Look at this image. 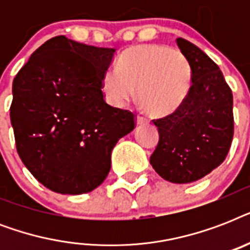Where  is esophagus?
I'll use <instances>...</instances> for the list:
<instances>
[{
  "instance_id": "esophagus-1",
  "label": "esophagus",
  "mask_w": 250,
  "mask_h": 250,
  "mask_svg": "<svg viewBox=\"0 0 250 250\" xmlns=\"http://www.w3.org/2000/svg\"><path fill=\"white\" fill-rule=\"evenodd\" d=\"M146 123H148V121H146L145 118H143V117H137V118H136V125H146Z\"/></svg>"
}]
</instances>
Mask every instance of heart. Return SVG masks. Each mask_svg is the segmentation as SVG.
I'll use <instances>...</instances> for the list:
<instances>
[{"instance_id":"1","label":"heart","mask_w":250,"mask_h":250,"mask_svg":"<svg viewBox=\"0 0 250 250\" xmlns=\"http://www.w3.org/2000/svg\"><path fill=\"white\" fill-rule=\"evenodd\" d=\"M192 71L176 49L165 45H137L122 56L102 76L101 90L110 105L125 107L137 98L149 113L166 117L182 107L189 94Z\"/></svg>"}]
</instances>
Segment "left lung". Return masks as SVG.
Masks as SVG:
<instances>
[{"label":"left lung","mask_w":250,"mask_h":250,"mask_svg":"<svg viewBox=\"0 0 250 250\" xmlns=\"http://www.w3.org/2000/svg\"><path fill=\"white\" fill-rule=\"evenodd\" d=\"M192 71L186 102L158 119L160 140L150 165L161 178L176 184L200 180L225 161L233 137L232 92L217 64L189 41L176 39Z\"/></svg>","instance_id":"1"}]
</instances>
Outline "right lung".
Masks as SVG:
<instances>
[{
	"label": "right lung",
	"instance_id": "add662e5",
	"mask_svg": "<svg viewBox=\"0 0 250 250\" xmlns=\"http://www.w3.org/2000/svg\"><path fill=\"white\" fill-rule=\"evenodd\" d=\"M115 49L57 36L32 53L13 82L10 119L18 154L53 192L96 189L111 167V150L135 128V115L107 105L102 76Z\"/></svg>",
	"mask_w": 250,
	"mask_h": 250
}]
</instances>
